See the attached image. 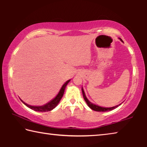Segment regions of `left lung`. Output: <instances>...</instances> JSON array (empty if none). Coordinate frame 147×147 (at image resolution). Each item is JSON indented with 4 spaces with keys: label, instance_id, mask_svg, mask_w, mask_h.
Masks as SVG:
<instances>
[{
    "label": "left lung",
    "instance_id": "obj_1",
    "mask_svg": "<svg viewBox=\"0 0 147 147\" xmlns=\"http://www.w3.org/2000/svg\"><path fill=\"white\" fill-rule=\"evenodd\" d=\"M119 39L122 41L123 42V41L122 40L121 38H119ZM82 94H83V96H84V98L85 101L86 102L87 104H88V106L91 109H93L94 111H110V110H113V109H115L116 108H117L119 106H120V104L119 105H117L116 106H113V107H111V108H103V107H100L99 106L97 105H95V104H94L93 103H91V102H89V100H88V98H87L85 93H84V91L83 88H82Z\"/></svg>",
    "mask_w": 147,
    "mask_h": 147
}]
</instances>
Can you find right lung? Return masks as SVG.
<instances>
[{"label": "right lung", "mask_w": 147, "mask_h": 147, "mask_svg": "<svg viewBox=\"0 0 147 147\" xmlns=\"http://www.w3.org/2000/svg\"><path fill=\"white\" fill-rule=\"evenodd\" d=\"M71 80H69L66 82L65 83L63 86L61 87V88L60 89V91H59L58 94H57L55 98H54L53 100H52L51 102H49L46 104H45L43 106H30V105H28V104H26L25 102H24L23 100H21L23 102L24 104H25V105L28 107L29 108H30L32 109H33L34 111H41V112H44V111H51L52 109H53L54 108H55L56 106L58 105V103L59 102V101L62 98V96L63 95V93H64V91H65V87L67 85V84L70 82Z\"/></svg>", "instance_id": "add662e5"}]
</instances>
